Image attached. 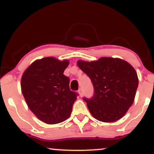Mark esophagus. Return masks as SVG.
Returning <instances> with one entry per match:
<instances>
[{
	"label": "esophagus",
	"mask_w": 154,
	"mask_h": 154,
	"mask_svg": "<svg viewBox=\"0 0 154 154\" xmlns=\"http://www.w3.org/2000/svg\"><path fill=\"white\" fill-rule=\"evenodd\" d=\"M78 92L79 93V95H80L81 97H82L83 95H84V90H83V89H82V88H80V89H79Z\"/></svg>",
	"instance_id": "obj_1"
}]
</instances>
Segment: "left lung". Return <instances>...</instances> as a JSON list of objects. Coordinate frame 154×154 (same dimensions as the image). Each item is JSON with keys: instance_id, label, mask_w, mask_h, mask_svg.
<instances>
[{"instance_id": "8db88e82", "label": "left lung", "mask_w": 154, "mask_h": 154, "mask_svg": "<svg viewBox=\"0 0 154 154\" xmlns=\"http://www.w3.org/2000/svg\"><path fill=\"white\" fill-rule=\"evenodd\" d=\"M78 66L91 79L94 94L84 97L91 114L98 121L113 122L132 106L138 86L134 68L119 58L102 57L97 61H78Z\"/></svg>"}]
</instances>
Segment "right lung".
<instances>
[{"mask_svg":"<svg viewBox=\"0 0 154 154\" xmlns=\"http://www.w3.org/2000/svg\"><path fill=\"white\" fill-rule=\"evenodd\" d=\"M68 60L54 57L38 60L22 75V92L27 106L37 118L49 124L70 117L78 93L70 89V79L63 74Z\"/></svg>","mask_w":154,"mask_h":154,"instance_id":"obj_1","label":"right lung"}]
</instances>
